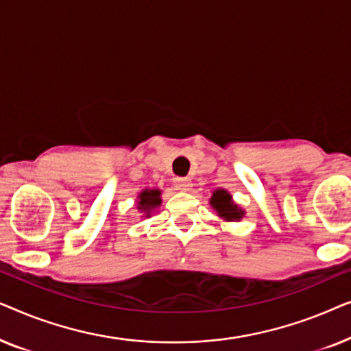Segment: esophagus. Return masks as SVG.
<instances>
[{"label":"esophagus","instance_id":"esophagus-1","mask_svg":"<svg viewBox=\"0 0 351 351\" xmlns=\"http://www.w3.org/2000/svg\"><path fill=\"white\" fill-rule=\"evenodd\" d=\"M174 185H176V189L177 190H180V191H189L190 189H191V180L190 179H186V177H179V179H176L174 180Z\"/></svg>","mask_w":351,"mask_h":351}]
</instances>
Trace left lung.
<instances>
[{
	"label": "left lung",
	"instance_id": "left-lung-1",
	"mask_svg": "<svg viewBox=\"0 0 351 351\" xmlns=\"http://www.w3.org/2000/svg\"><path fill=\"white\" fill-rule=\"evenodd\" d=\"M210 204L217 210L220 217L225 220H239L243 217V210L238 209L237 204H233L232 196H230L225 190L214 191L213 198H210Z\"/></svg>",
	"mask_w": 351,
	"mask_h": 351
}]
</instances>
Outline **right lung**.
<instances>
[{
  "label": "right lung",
  "instance_id": "right-lung-1",
  "mask_svg": "<svg viewBox=\"0 0 351 351\" xmlns=\"http://www.w3.org/2000/svg\"><path fill=\"white\" fill-rule=\"evenodd\" d=\"M161 191L160 190H143L138 196V209H142L147 215H150V210L156 206H160Z\"/></svg>",
  "mask_w": 351,
  "mask_h": 351
}]
</instances>
